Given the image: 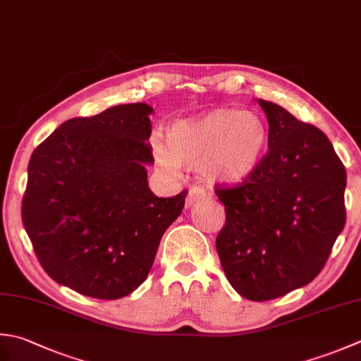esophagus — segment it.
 Returning <instances> with one entry per match:
<instances>
[{
	"mask_svg": "<svg viewBox=\"0 0 361 361\" xmlns=\"http://www.w3.org/2000/svg\"><path fill=\"white\" fill-rule=\"evenodd\" d=\"M207 199V192H204V189L200 186H190L189 188V192H188V199H186V204L188 207H192L194 203L197 202H202Z\"/></svg>",
	"mask_w": 361,
	"mask_h": 361,
	"instance_id": "1",
	"label": "esophagus"
}]
</instances>
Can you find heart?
<instances>
[{"label":"heart","instance_id":"obj_1","mask_svg":"<svg viewBox=\"0 0 361 361\" xmlns=\"http://www.w3.org/2000/svg\"><path fill=\"white\" fill-rule=\"evenodd\" d=\"M269 144V130L258 112L213 109L183 118L154 136L153 153L161 171L183 164L199 167L203 178L241 183L258 171Z\"/></svg>","mask_w":361,"mask_h":361}]
</instances>
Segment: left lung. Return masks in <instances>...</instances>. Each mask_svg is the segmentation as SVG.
I'll return each mask as SVG.
<instances>
[{
  "mask_svg": "<svg viewBox=\"0 0 361 361\" xmlns=\"http://www.w3.org/2000/svg\"><path fill=\"white\" fill-rule=\"evenodd\" d=\"M258 104L269 152L241 185L216 188L227 214L216 249L236 293L263 302L308 285L326 266L345 224V169L319 128Z\"/></svg>",
  "mask_w": 361,
  "mask_h": 361,
  "instance_id": "8db88e82",
  "label": "left lung"
}]
</instances>
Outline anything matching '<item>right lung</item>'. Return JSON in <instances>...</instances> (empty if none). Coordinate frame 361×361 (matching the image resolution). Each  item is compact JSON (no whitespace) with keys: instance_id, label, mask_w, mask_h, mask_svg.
Listing matches in <instances>:
<instances>
[{"instance_id":"obj_1","label":"right lung","mask_w":361,"mask_h":361,"mask_svg":"<svg viewBox=\"0 0 361 361\" xmlns=\"http://www.w3.org/2000/svg\"><path fill=\"white\" fill-rule=\"evenodd\" d=\"M152 106L118 104L76 117L35 148L21 219L35 257L59 285L114 300L144 283L188 190L148 188Z\"/></svg>"}]
</instances>
